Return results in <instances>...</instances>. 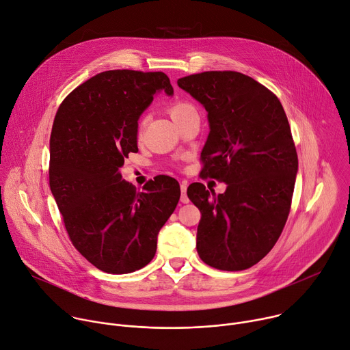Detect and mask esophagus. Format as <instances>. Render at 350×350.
<instances>
[{"label": "esophagus", "instance_id": "34e87169", "mask_svg": "<svg viewBox=\"0 0 350 350\" xmlns=\"http://www.w3.org/2000/svg\"><path fill=\"white\" fill-rule=\"evenodd\" d=\"M180 189H181V198H180V201H181L183 204H188L189 199H188V196H187V183H181V184H180Z\"/></svg>", "mask_w": 350, "mask_h": 350}]
</instances>
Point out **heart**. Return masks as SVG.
Returning <instances> with one entry per match:
<instances>
[{
  "instance_id": "b5f03b06",
  "label": "heart",
  "mask_w": 350,
  "mask_h": 350,
  "mask_svg": "<svg viewBox=\"0 0 350 350\" xmlns=\"http://www.w3.org/2000/svg\"><path fill=\"white\" fill-rule=\"evenodd\" d=\"M189 111H193V107H192L191 104L185 103V101H177V103H174V104H172V105L169 107V113H170V116L173 118V120L177 119V118H180V116H183L184 113H187V112H189ZM144 126H145V119H141L139 123H138V131H139V133L142 131Z\"/></svg>"
}]
</instances>
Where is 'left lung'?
I'll return each mask as SVG.
<instances>
[{
    "instance_id": "left-lung-1",
    "label": "left lung",
    "mask_w": 350,
    "mask_h": 350,
    "mask_svg": "<svg viewBox=\"0 0 350 350\" xmlns=\"http://www.w3.org/2000/svg\"><path fill=\"white\" fill-rule=\"evenodd\" d=\"M177 84L208 112L201 176L227 184L217 196L201 183L187 189L201 211L198 255L219 270H246L271 251L291 211L297 155L285 111L275 94L239 72L196 73Z\"/></svg>"
}]
</instances>
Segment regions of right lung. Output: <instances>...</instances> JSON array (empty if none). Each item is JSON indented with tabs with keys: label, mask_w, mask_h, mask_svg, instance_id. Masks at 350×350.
Wrapping results in <instances>:
<instances>
[{
	"label": "right lung",
	"mask_w": 350,
	"mask_h": 350,
	"mask_svg": "<svg viewBox=\"0 0 350 350\" xmlns=\"http://www.w3.org/2000/svg\"><path fill=\"white\" fill-rule=\"evenodd\" d=\"M161 90L173 95L163 72H103L75 88L54 119L49 187L73 246L109 274L133 273L154 259L159 230L180 199L169 176L138 192L120 174L138 151V119Z\"/></svg>",
	"instance_id": "right-lung-1"
}]
</instances>
